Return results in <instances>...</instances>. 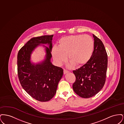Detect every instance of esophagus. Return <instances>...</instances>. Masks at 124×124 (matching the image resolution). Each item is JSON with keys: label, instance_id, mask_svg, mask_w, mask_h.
Returning a JSON list of instances; mask_svg holds the SVG:
<instances>
[{"label": "esophagus", "instance_id": "esophagus-1", "mask_svg": "<svg viewBox=\"0 0 124 124\" xmlns=\"http://www.w3.org/2000/svg\"><path fill=\"white\" fill-rule=\"evenodd\" d=\"M68 72H69V71H67V70H66V69H64V74H66V73H68Z\"/></svg>", "mask_w": 124, "mask_h": 124}]
</instances>
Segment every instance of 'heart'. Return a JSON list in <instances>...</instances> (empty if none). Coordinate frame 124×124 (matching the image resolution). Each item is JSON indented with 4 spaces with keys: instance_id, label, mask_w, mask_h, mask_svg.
Returning <instances> with one entry per match:
<instances>
[{
    "instance_id": "heart-1",
    "label": "heart",
    "mask_w": 124,
    "mask_h": 124,
    "mask_svg": "<svg viewBox=\"0 0 124 124\" xmlns=\"http://www.w3.org/2000/svg\"><path fill=\"white\" fill-rule=\"evenodd\" d=\"M58 46H54L52 54L56 63L61 65L67 59L72 65L81 67L88 63L94 49V42L92 37L87 35L77 34L61 38Z\"/></svg>"
}]
</instances>
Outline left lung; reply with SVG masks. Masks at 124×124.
<instances>
[{
	"instance_id": "obj_1",
	"label": "left lung",
	"mask_w": 124,
	"mask_h": 124,
	"mask_svg": "<svg viewBox=\"0 0 124 124\" xmlns=\"http://www.w3.org/2000/svg\"><path fill=\"white\" fill-rule=\"evenodd\" d=\"M94 49L87 64L73 72L76 80L72 85L74 92L79 96L89 98L98 93L106 82L108 58L103 43L93 34Z\"/></svg>"
}]
</instances>
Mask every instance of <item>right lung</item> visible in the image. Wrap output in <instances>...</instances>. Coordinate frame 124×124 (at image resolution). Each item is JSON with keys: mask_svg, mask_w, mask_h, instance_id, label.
<instances>
[{"mask_svg": "<svg viewBox=\"0 0 124 124\" xmlns=\"http://www.w3.org/2000/svg\"><path fill=\"white\" fill-rule=\"evenodd\" d=\"M53 35L34 37L27 42L18 51V74L23 88L31 97L41 102L51 100L55 94L63 69L51 62ZM40 43H48L46 59L36 65L31 63L30 54Z\"/></svg>", "mask_w": 124, "mask_h": 124, "instance_id": "obj_1", "label": "right lung"}]
</instances>
